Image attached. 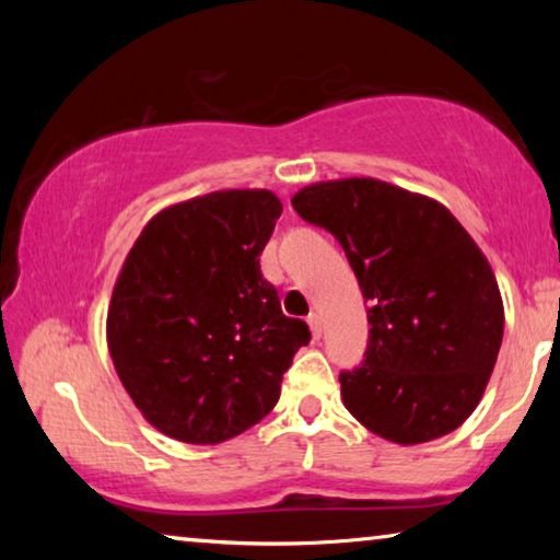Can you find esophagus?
<instances>
[{"label":"esophagus","instance_id":"34e87169","mask_svg":"<svg viewBox=\"0 0 560 560\" xmlns=\"http://www.w3.org/2000/svg\"><path fill=\"white\" fill-rule=\"evenodd\" d=\"M308 326H311V334L318 340L320 334H324V324H320V316L318 314H308Z\"/></svg>","mask_w":560,"mask_h":560}]
</instances>
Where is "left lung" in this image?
Masks as SVG:
<instances>
[{"mask_svg": "<svg viewBox=\"0 0 560 560\" xmlns=\"http://www.w3.org/2000/svg\"><path fill=\"white\" fill-rule=\"evenodd\" d=\"M301 220L336 236L368 301V348L340 373L348 412L397 444L467 420L494 371L504 306L494 271L447 207L381 179L293 195Z\"/></svg>", "mask_w": 560, "mask_h": 560, "instance_id": "left-lung-1", "label": "left lung"}]
</instances>
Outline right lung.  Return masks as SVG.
<instances>
[{
    "label": "right lung",
    "mask_w": 560,
    "mask_h": 560,
    "mask_svg": "<svg viewBox=\"0 0 560 560\" xmlns=\"http://www.w3.org/2000/svg\"><path fill=\"white\" fill-rule=\"evenodd\" d=\"M281 217L269 189L167 207L132 244L108 308L122 387L167 438L217 444L279 402L306 320L283 316L259 257Z\"/></svg>",
    "instance_id": "add662e5"
}]
</instances>
